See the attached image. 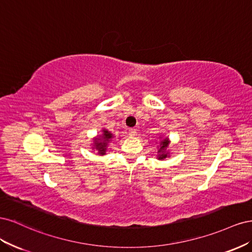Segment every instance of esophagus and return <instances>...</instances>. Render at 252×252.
<instances>
[{"label": "esophagus", "instance_id": "34e87169", "mask_svg": "<svg viewBox=\"0 0 252 252\" xmlns=\"http://www.w3.org/2000/svg\"><path fill=\"white\" fill-rule=\"evenodd\" d=\"M128 134L130 136H135L136 135V130H135V129H129Z\"/></svg>", "mask_w": 252, "mask_h": 252}]
</instances>
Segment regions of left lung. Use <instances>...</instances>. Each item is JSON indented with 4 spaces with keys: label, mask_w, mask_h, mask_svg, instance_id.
<instances>
[{
    "label": "left lung",
    "mask_w": 252,
    "mask_h": 252,
    "mask_svg": "<svg viewBox=\"0 0 252 252\" xmlns=\"http://www.w3.org/2000/svg\"><path fill=\"white\" fill-rule=\"evenodd\" d=\"M158 154H157V158L158 159H164L166 158L170 157V152L168 149V146L170 144V140L168 136H165V138H162L158 136Z\"/></svg>",
    "instance_id": "1"
}]
</instances>
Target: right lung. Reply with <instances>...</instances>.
<instances>
[{"mask_svg":"<svg viewBox=\"0 0 252 252\" xmlns=\"http://www.w3.org/2000/svg\"><path fill=\"white\" fill-rule=\"evenodd\" d=\"M113 134L107 130L106 128H102L101 134L96 135L94 139V144H91V148L94 151H96V155L98 156H104L106 155V150H107L108 144L112 141Z\"/></svg>","mask_w":252,"mask_h":252,"instance_id":"right-lung-1","label":"right lung"}]
</instances>
